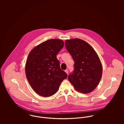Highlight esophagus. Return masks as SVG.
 I'll return each mask as SVG.
<instances>
[{
	"instance_id": "obj_1",
	"label": "esophagus",
	"mask_w": 124,
	"mask_h": 124,
	"mask_svg": "<svg viewBox=\"0 0 124 124\" xmlns=\"http://www.w3.org/2000/svg\"><path fill=\"white\" fill-rule=\"evenodd\" d=\"M65 72L67 74H68V70H65Z\"/></svg>"
}]
</instances>
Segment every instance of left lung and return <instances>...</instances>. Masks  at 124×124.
I'll return each mask as SVG.
<instances>
[{"label": "left lung", "mask_w": 124, "mask_h": 124, "mask_svg": "<svg viewBox=\"0 0 124 124\" xmlns=\"http://www.w3.org/2000/svg\"><path fill=\"white\" fill-rule=\"evenodd\" d=\"M65 47L74 61V70L68 78L77 91L88 93L98 86L102 75V65L93 48L79 39L66 40Z\"/></svg>", "instance_id": "left-lung-1"}]
</instances>
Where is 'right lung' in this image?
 <instances>
[{
    "label": "right lung",
    "mask_w": 124,
    "mask_h": 124,
    "mask_svg": "<svg viewBox=\"0 0 124 124\" xmlns=\"http://www.w3.org/2000/svg\"><path fill=\"white\" fill-rule=\"evenodd\" d=\"M64 45L62 40L49 39L30 52L25 66V74L32 88L40 96L47 97L56 93L67 77L60 69L56 57Z\"/></svg>",
    "instance_id": "right-lung-1"
}]
</instances>
